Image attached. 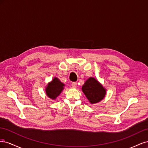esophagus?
<instances>
[{"label":"esophagus","instance_id":"34e87169","mask_svg":"<svg viewBox=\"0 0 148 148\" xmlns=\"http://www.w3.org/2000/svg\"><path fill=\"white\" fill-rule=\"evenodd\" d=\"M77 86V83L76 82H73L71 83V87L73 88H76Z\"/></svg>","mask_w":148,"mask_h":148}]
</instances>
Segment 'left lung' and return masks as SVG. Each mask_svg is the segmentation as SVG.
<instances>
[{"label": "left lung", "instance_id": "left-lung-1", "mask_svg": "<svg viewBox=\"0 0 148 148\" xmlns=\"http://www.w3.org/2000/svg\"><path fill=\"white\" fill-rule=\"evenodd\" d=\"M82 91L91 104L99 102L105 97L106 89L93 77L89 78L82 86Z\"/></svg>", "mask_w": 148, "mask_h": 148}]
</instances>
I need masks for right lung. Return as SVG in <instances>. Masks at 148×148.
<instances>
[{
	"instance_id": "obj_1",
	"label": "right lung",
	"mask_w": 148,
	"mask_h": 148,
	"mask_svg": "<svg viewBox=\"0 0 148 148\" xmlns=\"http://www.w3.org/2000/svg\"><path fill=\"white\" fill-rule=\"evenodd\" d=\"M65 84L62 83L59 78L54 77L51 82L48 83L45 88L46 94L48 97L55 100L64 90Z\"/></svg>"
}]
</instances>
